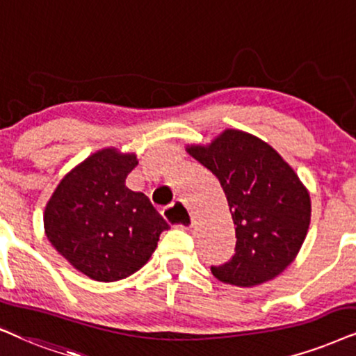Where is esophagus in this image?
Masks as SVG:
<instances>
[{
    "mask_svg": "<svg viewBox=\"0 0 356 356\" xmlns=\"http://www.w3.org/2000/svg\"><path fill=\"white\" fill-rule=\"evenodd\" d=\"M165 220H169L174 227L177 228H191L193 225V220L191 217V211L181 200H175L172 204L165 207L163 210Z\"/></svg>",
    "mask_w": 356,
    "mask_h": 356,
    "instance_id": "esophagus-1",
    "label": "esophagus"
}]
</instances>
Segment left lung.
Returning a JSON list of instances; mask_svg holds the SVG:
<instances>
[{
	"instance_id": "1",
	"label": "left lung",
	"mask_w": 356,
	"mask_h": 356,
	"mask_svg": "<svg viewBox=\"0 0 356 356\" xmlns=\"http://www.w3.org/2000/svg\"><path fill=\"white\" fill-rule=\"evenodd\" d=\"M188 154L217 175L236 225L235 254L211 266V274L240 287L281 274L310 223V197L298 174L271 146L238 129H227L207 147H188Z\"/></svg>"
}]
</instances>
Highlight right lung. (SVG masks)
<instances>
[{"mask_svg":"<svg viewBox=\"0 0 356 356\" xmlns=\"http://www.w3.org/2000/svg\"><path fill=\"white\" fill-rule=\"evenodd\" d=\"M136 164L134 154L98 151L62 179L46 207L49 241L90 279L113 282L131 276L169 230L145 193L124 186Z\"/></svg>","mask_w":356,"mask_h":356,"instance_id":"right-lung-1","label":"right lung"}]
</instances>
